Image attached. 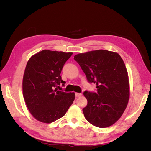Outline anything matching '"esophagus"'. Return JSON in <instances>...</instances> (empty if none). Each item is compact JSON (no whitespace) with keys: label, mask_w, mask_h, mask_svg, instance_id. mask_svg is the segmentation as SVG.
I'll use <instances>...</instances> for the list:
<instances>
[{"label":"esophagus","mask_w":151,"mask_h":151,"mask_svg":"<svg viewBox=\"0 0 151 151\" xmlns=\"http://www.w3.org/2000/svg\"><path fill=\"white\" fill-rule=\"evenodd\" d=\"M82 96V94L81 93H76V97H80Z\"/></svg>","instance_id":"34e87169"}]
</instances>
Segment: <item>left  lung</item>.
<instances>
[{
    "mask_svg": "<svg viewBox=\"0 0 151 151\" xmlns=\"http://www.w3.org/2000/svg\"><path fill=\"white\" fill-rule=\"evenodd\" d=\"M89 83L97 92L86 91L88 104L83 109L86 119L99 128L113 125L127 108L130 96L129 81L124 62L117 53L94 50L74 56Z\"/></svg>",
    "mask_w": 151,
    "mask_h": 151,
    "instance_id": "left-lung-1",
    "label": "left lung"
}]
</instances>
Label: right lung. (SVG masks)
<instances>
[{
  "label": "right lung",
  "instance_id": "1",
  "mask_svg": "<svg viewBox=\"0 0 151 151\" xmlns=\"http://www.w3.org/2000/svg\"><path fill=\"white\" fill-rule=\"evenodd\" d=\"M72 55L44 50L27 63L22 79L23 97L31 115L41 122L50 123L62 118L74 101V93L57 88L65 85L60 73Z\"/></svg>",
  "mask_w": 151,
  "mask_h": 151
}]
</instances>
